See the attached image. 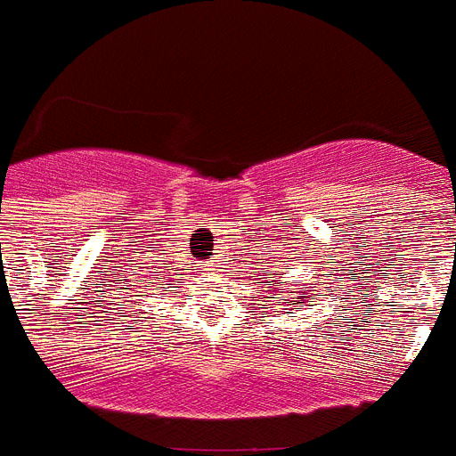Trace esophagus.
<instances>
[{"mask_svg": "<svg viewBox=\"0 0 456 456\" xmlns=\"http://www.w3.org/2000/svg\"><path fill=\"white\" fill-rule=\"evenodd\" d=\"M208 266H213V265H208Z\"/></svg>", "mask_w": 456, "mask_h": 456, "instance_id": "obj_1", "label": "esophagus"}]
</instances>
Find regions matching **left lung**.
<instances>
[{
  "label": "left lung",
  "instance_id": "left-lung-1",
  "mask_svg": "<svg viewBox=\"0 0 456 456\" xmlns=\"http://www.w3.org/2000/svg\"><path fill=\"white\" fill-rule=\"evenodd\" d=\"M288 260H290V257H288ZM266 276H269V281H266V283H269V286H272V283H276V276H279V279H283V273H266ZM286 286H288V281H286ZM316 288V283H309V288ZM309 288H288V292H292V297L288 299V302H292V305H306V302H309V295H312V290H309Z\"/></svg>",
  "mask_w": 456,
  "mask_h": 456
}]
</instances>
